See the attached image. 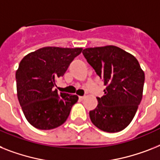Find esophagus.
<instances>
[{"mask_svg":"<svg viewBox=\"0 0 160 160\" xmlns=\"http://www.w3.org/2000/svg\"><path fill=\"white\" fill-rule=\"evenodd\" d=\"M85 98V96H79V101H83Z\"/></svg>","mask_w":160,"mask_h":160,"instance_id":"obj_1","label":"esophagus"}]
</instances>
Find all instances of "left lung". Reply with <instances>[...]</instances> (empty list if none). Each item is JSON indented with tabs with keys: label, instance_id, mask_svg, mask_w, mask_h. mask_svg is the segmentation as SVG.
<instances>
[{
	"label": "left lung",
	"instance_id": "8db88e82",
	"mask_svg": "<svg viewBox=\"0 0 160 160\" xmlns=\"http://www.w3.org/2000/svg\"><path fill=\"white\" fill-rule=\"evenodd\" d=\"M82 54L104 80L105 95L89 112L92 123L107 132H118L130 124L143 95L145 73L135 56L115 46L90 47Z\"/></svg>",
	"mask_w": 160,
	"mask_h": 160
}]
</instances>
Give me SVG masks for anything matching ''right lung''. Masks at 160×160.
<instances>
[{
	"label": "right lung",
	"instance_id": "add662e5",
	"mask_svg": "<svg viewBox=\"0 0 160 160\" xmlns=\"http://www.w3.org/2000/svg\"><path fill=\"white\" fill-rule=\"evenodd\" d=\"M82 48L47 47L25 55L16 70L17 96L25 118L40 130H51L68 118L78 96L58 93L56 79L62 77Z\"/></svg>",
	"mask_w": 160,
	"mask_h": 160
}]
</instances>
